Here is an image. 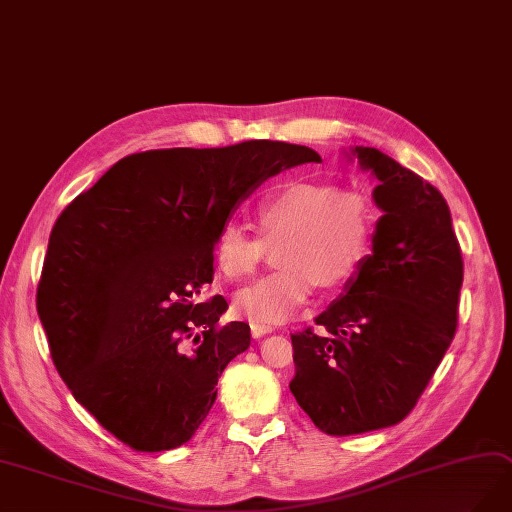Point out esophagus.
<instances>
[{"mask_svg": "<svg viewBox=\"0 0 512 512\" xmlns=\"http://www.w3.org/2000/svg\"><path fill=\"white\" fill-rule=\"evenodd\" d=\"M274 331V327L272 325H259V323H251V335L255 337V339H259V337H263L266 333H272Z\"/></svg>", "mask_w": 512, "mask_h": 512, "instance_id": "obj_1", "label": "esophagus"}]
</instances>
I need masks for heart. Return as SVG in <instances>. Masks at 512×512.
I'll list each match as a JSON object with an SVG mask.
<instances>
[{
    "label": "heart",
    "instance_id": "obj_1",
    "mask_svg": "<svg viewBox=\"0 0 512 512\" xmlns=\"http://www.w3.org/2000/svg\"><path fill=\"white\" fill-rule=\"evenodd\" d=\"M375 204L361 189L325 181H287L257 204L259 234L242 225H223L215 240V259L227 278L251 276L280 244L285 268L255 280L236 293V312L251 323L276 325L293 316L312 293L346 287L363 270L373 251Z\"/></svg>",
    "mask_w": 512,
    "mask_h": 512
}]
</instances>
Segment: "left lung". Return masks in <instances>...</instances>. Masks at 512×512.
Masks as SVG:
<instances>
[{
	"instance_id": "left-lung-1",
	"label": "left lung",
	"mask_w": 512,
	"mask_h": 512,
	"mask_svg": "<svg viewBox=\"0 0 512 512\" xmlns=\"http://www.w3.org/2000/svg\"><path fill=\"white\" fill-rule=\"evenodd\" d=\"M380 181L373 253L348 291L291 335L289 388L314 426L348 437L405 420L458 329L460 242L441 192L375 147H356Z\"/></svg>"
}]
</instances>
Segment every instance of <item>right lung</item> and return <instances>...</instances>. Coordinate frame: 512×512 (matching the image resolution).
I'll return each instance as SVG.
<instances>
[{"label": "right lung", "mask_w": 512, "mask_h": 512, "mask_svg": "<svg viewBox=\"0 0 512 512\" xmlns=\"http://www.w3.org/2000/svg\"><path fill=\"white\" fill-rule=\"evenodd\" d=\"M314 149L244 141L122 158L56 219L37 285L50 356L75 401L135 451L194 437L217 382L251 346L219 325L227 301L198 304L215 240L236 204Z\"/></svg>", "instance_id": "1"}]
</instances>
